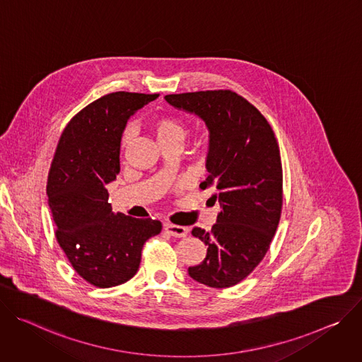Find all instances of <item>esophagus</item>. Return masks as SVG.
I'll use <instances>...</instances> for the list:
<instances>
[{
    "instance_id": "1",
    "label": "esophagus",
    "mask_w": 362,
    "mask_h": 362,
    "mask_svg": "<svg viewBox=\"0 0 362 362\" xmlns=\"http://www.w3.org/2000/svg\"><path fill=\"white\" fill-rule=\"evenodd\" d=\"M165 230L174 235V237H185L188 234V227H184V226H177V224H173V223H167L165 224Z\"/></svg>"
}]
</instances>
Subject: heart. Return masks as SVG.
I'll return each mask as SVG.
<instances>
[{"mask_svg":"<svg viewBox=\"0 0 362 362\" xmlns=\"http://www.w3.org/2000/svg\"><path fill=\"white\" fill-rule=\"evenodd\" d=\"M151 129L159 144L173 142V141L182 142L187 135V127L184 124V120L170 113L156 116L151 122ZM132 136H134V129L131 127H127L122 135H120V148H122V151H125L129 146Z\"/></svg>","mask_w":362,"mask_h":362,"instance_id":"obj_1","label":"heart"}]
</instances>
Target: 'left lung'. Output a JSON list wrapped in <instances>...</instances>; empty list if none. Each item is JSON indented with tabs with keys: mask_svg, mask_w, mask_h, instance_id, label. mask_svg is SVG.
Wrapping results in <instances>:
<instances>
[{
	"mask_svg": "<svg viewBox=\"0 0 362 362\" xmlns=\"http://www.w3.org/2000/svg\"><path fill=\"white\" fill-rule=\"evenodd\" d=\"M180 110L202 117L210 132L209 177L221 211L211 231L194 227L209 246L207 256L188 274L210 288L224 289L246 279L266 256L284 203L280 151L266 117L231 90L167 95Z\"/></svg>",
	"mask_w": 362,
	"mask_h": 362,
	"instance_id": "8db88e82",
	"label": "left lung"
}]
</instances>
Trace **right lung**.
<instances>
[{
    "label": "right lung",
    "mask_w": 362,
    "mask_h": 362,
    "mask_svg": "<svg viewBox=\"0 0 362 362\" xmlns=\"http://www.w3.org/2000/svg\"><path fill=\"white\" fill-rule=\"evenodd\" d=\"M158 96L105 95L71 117L57 144L47 181L56 238L77 274L96 288L132 279L145 242L163 228L158 220L113 213L106 189L120 171L128 119Z\"/></svg>",
    "instance_id": "add662e5"
}]
</instances>
